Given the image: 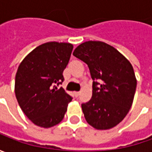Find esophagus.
Returning <instances> with one entry per match:
<instances>
[{"instance_id":"34e87169","label":"esophagus","mask_w":152,"mask_h":152,"mask_svg":"<svg viewBox=\"0 0 152 152\" xmlns=\"http://www.w3.org/2000/svg\"><path fill=\"white\" fill-rule=\"evenodd\" d=\"M73 95H74V96L75 97H78L79 96V91H74V92H73Z\"/></svg>"}]
</instances>
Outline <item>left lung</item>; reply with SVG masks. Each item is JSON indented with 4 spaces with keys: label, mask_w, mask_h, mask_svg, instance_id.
I'll use <instances>...</instances> for the list:
<instances>
[{
    "label": "left lung",
    "mask_w": 152,
    "mask_h": 152,
    "mask_svg": "<svg viewBox=\"0 0 152 152\" xmlns=\"http://www.w3.org/2000/svg\"><path fill=\"white\" fill-rule=\"evenodd\" d=\"M73 55L85 62L93 79L91 99L81 105L87 123L109 129L125 118L134 101L137 81L131 63L102 41H86Z\"/></svg>",
    "instance_id": "1"
}]
</instances>
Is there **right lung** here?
<instances>
[{
  "mask_svg": "<svg viewBox=\"0 0 152 152\" xmlns=\"http://www.w3.org/2000/svg\"><path fill=\"white\" fill-rule=\"evenodd\" d=\"M70 43L47 42L39 45L22 61L15 77V95L23 112L35 125L58 124L72 96L63 88L62 73L73 50Z\"/></svg>",
  "mask_w": 152,
  "mask_h": 152,
  "instance_id": "add662e5",
  "label": "right lung"
}]
</instances>
